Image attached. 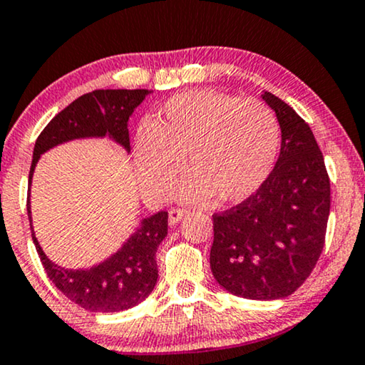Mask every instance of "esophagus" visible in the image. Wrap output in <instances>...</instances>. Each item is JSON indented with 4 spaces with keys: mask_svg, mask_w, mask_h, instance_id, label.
I'll list each match as a JSON object with an SVG mask.
<instances>
[{
    "mask_svg": "<svg viewBox=\"0 0 365 365\" xmlns=\"http://www.w3.org/2000/svg\"><path fill=\"white\" fill-rule=\"evenodd\" d=\"M188 214V210L185 209H172L168 212V222L170 225H177L180 220L183 219Z\"/></svg>",
    "mask_w": 365,
    "mask_h": 365,
    "instance_id": "esophagus-1",
    "label": "esophagus"
}]
</instances>
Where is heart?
Masks as SVG:
<instances>
[{
  "instance_id": "heart-1",
  "label": "heart",
  "mask_w": 365,
  "mask_h": 365,
  "mask_svg": "<svg viewBox=\"0 0 365 365\" xmlns=\"http://www.w3.org/2000/svg\"><path fill=\"white\" fill-rule=\"evenodd\" d=\"M279 124L257 99L197 89L172 96L136 133L141 187L155 198L172 195L183 168L192 170L180 197L237 204L264 185L279 151Z\"/></svg>"
}]
</instances>
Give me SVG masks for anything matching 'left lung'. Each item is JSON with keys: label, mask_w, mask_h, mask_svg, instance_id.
<instances>
[{"label": "left lung", "mask_w": 365, "mask_h": 365, "mask_svg": "<svg viewBox=\"0 0 365 365\" xmlns=\"http://www.w3.org/2000/svg\"><path fill=\"white\" fill-rule=\"evenodd\" d=\"M261 98L278 118L279 158L255 195L212 215L210 269L229 293L267 302L297 292L315 267L330 214V180L310 126L271 92Z\"/></svg>", "instance_id": "left-lung-1"}]
</instances>
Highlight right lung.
<instances>
[{"label":"right lung","mask_w":365,"mask_h":365,"mask_svg":"<svg viewBox=\"0 0 365 365\" xmlns=\"http://www.w3.org/2000/svg\"><path fill=\"white\" fill-rule=\"evenodd\" d=\"M151 94L148 89H101L81 96L60 110L36 138L29 185L35 167L45 151L81 138H110L124 150L129 146L128 121L135 109ZM31 239L50 281L71 302L89 312H123L140 305L153 292L158 279L156 249L168 234V212L145 217L135 232L114 255L87 269H67L47 257L36 241L29 197Z\"/></svg>","instance_id":"right-lung-1"}]
</instances>
